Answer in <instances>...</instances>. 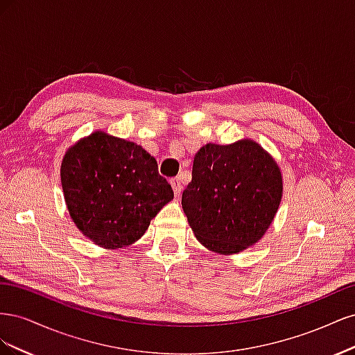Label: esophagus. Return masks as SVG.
<instances>
[{"label":"esophagus","mask_w":355,"mask_h":355,"mask_svg":"<svg viewBox=\"0 0 355 355\" xmlns=\"http://www.w3.org/2000/svg\"><path fill=\"white\" fill-rule=\"evenodd\" d=\"M170 184H171V188H173V191H175V196L179 197L180 192H182V182H180V178L171 179Z\"/></svg>","instance_id":"1"}]
</instances>
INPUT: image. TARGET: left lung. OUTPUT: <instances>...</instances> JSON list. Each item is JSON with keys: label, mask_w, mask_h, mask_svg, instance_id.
I'll list each match as a JSON object with an SVG mask.
<instances>
[{"label": "left lung", "mask_w": 355, "mask_h": 355, "mask_svg": "<svg viewBox=\"0 0 355 355\" xmlns=\"http://www.w3.org/2000/svg\"><path fill=\"white\" fill-rule=\"evenodd\" d=\"M282 194L283 179L275 159L259 144L243 139L200 149L182 207L202 245L231 254L263 237Z\"/></svg>", "instance_id": "8db88e82"}]
</instances>
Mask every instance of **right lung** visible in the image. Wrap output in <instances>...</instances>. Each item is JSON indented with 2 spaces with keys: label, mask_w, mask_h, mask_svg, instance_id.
Returning a JSON list of instances; mask_svg holds the SVG:
<instances>
[{
  "label": "right lung",
  "mask_w": 355,
  "mask_h": 355,
  "mask_svg": "<svg viewBox=\"0 0 355 355\" xmlns=\"http://www.w3.org/2000/svg\"><path fill=\"white\" fill-rule=\"evenodd\" d=\"M60 180L73 223L108 250L137 241L173 200L154 157L105 132H94L68 149Z\"/></svg>",
  "instance_id": "1"
}]
</instances>
